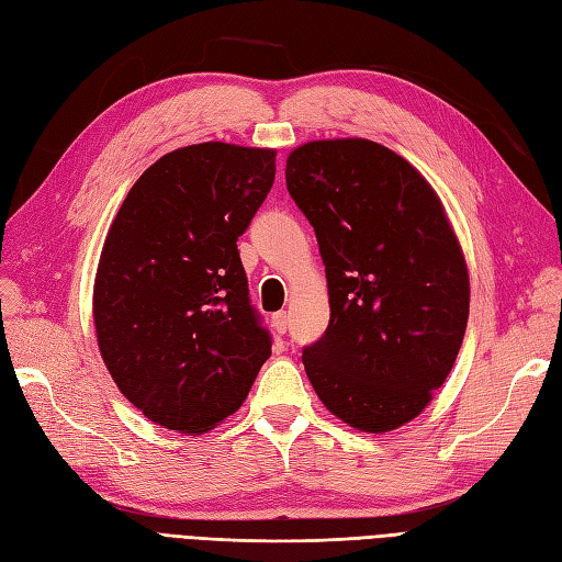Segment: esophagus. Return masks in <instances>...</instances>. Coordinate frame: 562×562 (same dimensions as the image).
Masks as SVG:
<instances>
[{
    "mask_svg": "<svg viewBox=\"0 0 562 562\" xmlns=\"http://www.w3.org/2000/svg\"><path fill=\"white\" fill-rule=\"evenodd\" d=\"M271 326H274V330L279 335H283L288 330V316H285V312H279V314L271 316Z\"/></svg>",
    "mask_w": 562,
    "mask_h": 562,
    "instance_id": "34e87169",
    "label": "esophagus"
}]
</instances>
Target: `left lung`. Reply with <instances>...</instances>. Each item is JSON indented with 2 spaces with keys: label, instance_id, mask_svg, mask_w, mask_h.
Listing matches in <instances>:
<instances>
[{
  "label": "left lung",
  "instance_id": "left-lung-1",
  "mask_svg": "<svg viewBox=\"0 0 562 562\" xmlns=\"http://www.w3.org/2000/svg\"><path fill=\"white\" fill-rule=\"evenodd\" d=\"M285 184L314 227L330 323L302 363L328 411L366 434L415 419L450 375L469 321L464 252L431 184L389 147L314 140Z\"/></svg>",
  "mask_w": 562,
  "mask_h": 562
}]
</instances>
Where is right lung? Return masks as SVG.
<instances>
[{"label": "right lung", "mask_w": 562, "mask_h": 562, "mask_svg": "<svg viewBox=\"0 0 562 562\" xmlns=\"http://www.w3.org/2000/svg\"><path fill=\"white\" fill-rule=\"evenodd\" d=\"M274 173V149H173L131 187L108 232L93 285L100 356L119 391L166 429H213L269 359L236 239Z\"/></svg>", "instance_id": "right-lung-1"}]
</instances>
